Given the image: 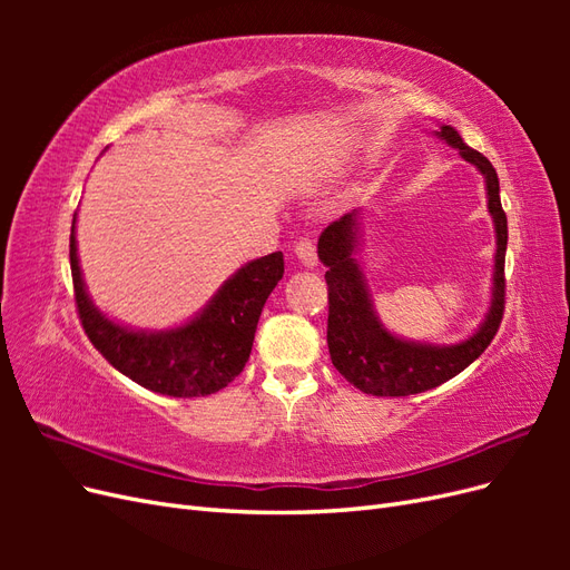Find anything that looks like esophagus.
Segmentation results:
<instances>
[{"instance_id": "1", "label": "esophagus", "mask_w": 570, "mask_h": 570, "mask_svg": "<svg viewBox=\"0 0 570 570\" xmlns=\"http://www.w3.org/2000/svg\"><path fill=\"white\" fill-rule=\"evenodd\" d=\"M295 256H297V262L302 264V266H306V268H314V266H318V256H316V245L312 243V239H299V243L295 245Z\"/></svg>"}]
</instances>
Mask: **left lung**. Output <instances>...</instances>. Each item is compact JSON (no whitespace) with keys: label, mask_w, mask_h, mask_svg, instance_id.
Here are the masks:
<instances>
[{"label":"left lung","mask_w":570,"mask_h":570,"mask_svg":"<svg viewBox=\"0 0 570 570\" xmlns=\"http://www.w3.org/2000/svg\"><path fill=\"white\" fill-rule=\"evenodd\" d=\"M435 137L454 147L485 178L488 212L494 223V266L490 306L475 331L454 344H430L394 335L375 312L364 268L358 264L361 209L331 223L318 237V258L327 283V350L333 366L361 392L373 396H409L433 390L488 350L504 314L507 214L499 199V178L480 151L463 142L452 126H440Z\"/></svg>","instance_id":"obj_1"}]
</instances>
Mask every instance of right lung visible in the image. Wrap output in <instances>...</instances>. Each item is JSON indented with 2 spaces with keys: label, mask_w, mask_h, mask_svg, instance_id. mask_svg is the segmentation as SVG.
I'll return each instance as SVG.
<instances>
[{
  "label": "right lung",
  "mask_w": 570,
  "mask_h": 570,
  "mask_svg": "<svg viewBox=\"0 0 570 570\" xmlns=\"http://www.w3.org/2000/svg\"><path fill=\"white\" fill-rule=\"evenodd\" d=\"M71 273L85 333L109 364L130 381L168 396H206L243 373L262 308L285 273L283 252L237 268L199 312L180 325L145 331L109 318L95 306L82 281L76 216L71 226Z\"/></svg>",
  "instance_id": "add662e5"
}]
</instances>
